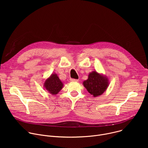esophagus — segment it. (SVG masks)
<instances>
[{"mask_svg":"<svg viewBox=\"0 0 148 148\" xmlns=\"http://www.w3.org/2000/svg\"><path fill=\"white\" fill-rule=\"evenodd\" d=\"M70 80V81H71V82H77V81H78V79H73V78H71Z\"/></svg>","mask_w":148,"mask_h":148,"instance_id":"esophagus-1","label":"esophagus"}]
</instances>
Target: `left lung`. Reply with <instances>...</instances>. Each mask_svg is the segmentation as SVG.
Here are the masks:
<instances>
[{"mask_svg":"<svg viewBox=\"0 0 148 148\" xmlns=\"http://www.w3.org/2000/svg\"><path fill=\"white\" fill-rule=\"evenodd\" d=\"M82 84L90 94L97 97L107 91L109 86V78L102 73L92 71L89 73L88 79L84 81Z\"/></svg>","mask_w":148,"mask_h":148,"instance_id":"obj_1","label":"left lung"}]
</instances>
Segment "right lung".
Masks as SVG:
<instances>
[{
    "mask_svg": "<svg viewBox=\"0 0 148 148\" xmlns=\"http://www.w3.org/2000/svg\"><path fill=\"white\" fill-rule=\"evenodd\" d=\"M44 88L53 95L57 94L63 88V82L56 73H52L44 82Z\"/></svg>",
    "mask_w": 148,
    "mask_h": 148,
    "instance_id": "right-lung-1",
    "label": "right lung"
}]
</instances>
